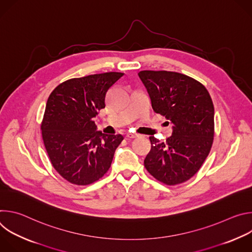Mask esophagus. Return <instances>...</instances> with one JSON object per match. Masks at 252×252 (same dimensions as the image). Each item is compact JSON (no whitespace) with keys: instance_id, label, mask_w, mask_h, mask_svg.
<instances>
[{"instance_id":"obj_1","label":"esophagus","mask_w":252,"mask_h":252,"mask_svg":"<svg viewBox=\"0 0 252 252\" xmlns=\"http://www.w3.org/2000/svg\"><path fill=\"white\" fill-rule=\"evenodd\" d=\"M138 136H139V134L134 133V132H128V133L126 134V137H127V138H135V137H138Z\"/></svg>"}]
</instances>
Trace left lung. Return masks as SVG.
<instances>
[{"mask_svg":"<svg viewBox=\"0 0 252 252\" xmlns=\"http://www.w3.org/2000/svg\"><path fill=\"white\" fill-rule=\"evenodd\" d=\"M157 114L169 120L172 134L165 142L150 136L147 170L158 182L175 186L192 177L207 158L214 136V107L209 93L196 80L167 70H141Z\"/></svg>","mask_w":252,"mask_h":252,"instance_id":"8db88e82","label":"left lung"}]
</instances>
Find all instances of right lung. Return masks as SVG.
<instances>
[{"label":"right lung","instance_id":"1","mask_svg":"<svg viewBox=\"0 0 252 252\" xmlns=\"http://www.w3.org/2000/svg\"><path fill=\"white\" fill-rule=\"evenodd\" d=\"M123 73L90 75L60 84L50 94L41 125L52 165L66 182L88 186L111 167L122 134L96 131L94 118Z\"/></svg>","mask_w":252,"mask_h":252}]
</instances>
